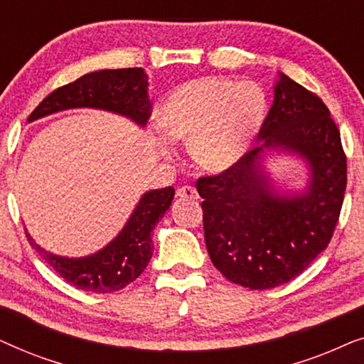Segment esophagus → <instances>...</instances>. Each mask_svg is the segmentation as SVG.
Returning a JSON list of instances; mask_svg holds the SVG:
<instances>
[{"mask_svg":"<svg viewBox=\"0 0 364 364\" xmlns=\"http://www.w3.org/2000/svg\"><path fill=\"white\" fill-rule=\"evenodd\" d=\"M177 197L178 198H191V200H196L198 197L197 191L191 186H183L181 188H177Z\"/></svg>","mask_w":364,"mask_h":364,"instance_id":"34e87169","label":"esophagus"}]
</instances>
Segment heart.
<instances>
[{
    "label": "heart",
    "mask_w": 364,
    "mask_h": 364,
    "mask_svg": "<svg viewBox=\"0 0 364 364\" xmlns=\"http://www.w3.org/2000/svg\"><path fill=\"white\" fill-rule=\"evenodd\" d=\"M267 117L265 94L253 82L225 77L191 79L168 94L159 109V124L166 139L188 142L193 162L203 171H230L250 151Z\"/></svg>",
    "instance_id": "1"
}]
</instances>
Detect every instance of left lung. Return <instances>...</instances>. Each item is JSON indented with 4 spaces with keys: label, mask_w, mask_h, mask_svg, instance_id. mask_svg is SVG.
<instances>
[{
    "label": "left lung",
    "mask_w": 364,
    "mask_h": 364,
    "mask_svg": "<svg viewBox=\"0 0 364 364\" xmlns=\"http://www.w3.org/2000/svg\"><path fill=\"white\" fill-rule=\"evenodd\" d=\"M275 99L253 149L230 171L197 181L210 260L227 280L250 290L300 275L333 237L346 188L340 131L315 92L280 73ZM275 148L306 159L307 191L283 196L271 186L261 154Z\"/></svg>",
    "instance_id": "1"
}]
</instances>
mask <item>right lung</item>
<instances>
[{"mask_svg": "<svg viewBox=\"0 0 364 364\" xmlns=\"http://www.w3.org/2000/svg\"><path fill=\"white\" fill-rule=\"evenodd\" d=\"M147 86V74L142 68L102 69L84 74L44 97L28 117V122L66 109L92 107L131 119L137 126H146L152 107ZM173 193V187L144 193L119 235L92 255L59 257L39 247L28 230L26 238L54 272L79 290L94 293L122 290L136 280L151 262L152 232L171 207Z\"/></svg>", "mask_w": 364, "mask_h": 364, "instance_id": "1", "label": "right lung"}]
</instances>
